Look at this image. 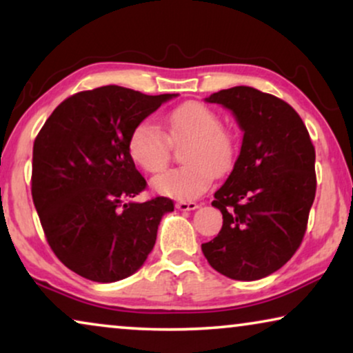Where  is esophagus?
Instances as JSON below:
<instances>
[{"instance_id":"obj_1","label":"esophagus","mask_w":353,"mask_h":353,"mask_svg":"<svg viewBox=\"0 0 353 353\" xmlns=\"http://www.w3.org/2000/svg\"><path fill=\"white\" fill-rule=\"evenodd\" d=\"M175 205L178 210H196L197 207H199L197 202H191V201H180V202H176Z\"/></svg>"}]
</instances>
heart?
I'll list each match as a JSON object with an SVG mask.
<instances>
[{"mask_svg": "<svg viewBox=\"0 0 353 353\" xmlns=\"http://www.w3.org/2000/svg\"><path fill=\"white\" fill-rule=\"evenodd\" d=\"M165 133L151 122H141L128 137V152L148 173L165 170L172 159V144L188 141L183 149L185 167L173 168L154 180V190L163 196L190 201L209 190L212 176L221 175L234 161L236 144L221 127L214 109L188 101L163 119Z\"/></svg>", "mask_w": 353, "mask_h": 353, "instance_id": "obj_1", "label": "heart"}]
</instances>
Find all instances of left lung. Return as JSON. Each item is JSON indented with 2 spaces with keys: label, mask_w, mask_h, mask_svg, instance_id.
Instances as JSON below:
<instances>
[{
  "label": "left lung",
  "mask_w": 353,
  "mask_h": 353,
  "mask_svg": "<svg viewBox=\"0 0 353 353\" xmlns=\"http://www.w3.org/2000/svg\"><path fill=\"white\" fill-rule=\"evenodd\" d=\"M207 101L230 109L244 138L212 202L223 226L202 252L219 273L254 281L281 268L301 248L316 192L315 148L299 114L276 96L234 86Z\"/></svg>",
  "instance_id": "8db88e82"
}]
</instances>
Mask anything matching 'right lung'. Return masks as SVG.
I'll list each match as a JSON object with an SVG mask.
<instances>
[{
	"label": "right lung",
	"mask_w": 353,
	"mask_h": 353,
	"mask_svg": "<svg viewBox=\"0 0 353 353\" xmlns=\"http://www.w3.org/2000/svg\"><path fill=\"white\" fill-rule=\"evenodd\" d=\"M173 96L117 85L80 91L37 134L33 204L52 252L80 276L114 283L133 274L156 244L162 215L175 207L163 196L130 201L148 183L128 152L132 130Z\"/></svg>",
	"instance_id": "add662e5"
}]
</instances>
